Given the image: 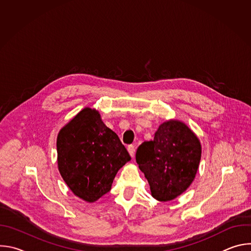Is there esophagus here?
<instances>
[{
    "instance_id": "34e87169",
    "label": "esophagus",
    "mask_w": 251,
    "mask_h": 251,
    "mask_svg": "<svg viewBox=\"0 0 251 251\" xmlns=\"http://www.w3.org/2000/svg\"><path fill=\"white\" fill-rule=\"evenodd\" d=\"M128 152H129L130 156L133 158L134 155H135V147L133 145H129L128 146Z\"/></svg>"
}]
</instances>
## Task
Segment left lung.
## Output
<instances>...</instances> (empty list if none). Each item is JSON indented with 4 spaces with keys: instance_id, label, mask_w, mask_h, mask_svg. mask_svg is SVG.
Segmentation results:
<instances>
[{
    "instance_id": "1",
    "label": "left lung",
    "mask_w": 251,
    "mask_h": 251,
    "mask_svg": "<svg viewBox=\"0 0 251 251\" xmlns=\"http://www.w3.org/2000/svg\"><path fill=\"white\" fill-rule=\"evenodd\" d=\"M201 148L198 137L184 123L171 120L159 126L153 141L142 143L136 162L149 182L152 196L172 201L192 184Z\"/></svg>"
}]
</instances>
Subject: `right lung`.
I'll return each mask as SVG.
<instances>
[{"label":"right lung","mask_w":251,"mask_h":251,"mask_svg":"<svg viewBox=\"0 0 251 251\" xmlns=\"http://www.w3.org/2000/svg\"><path fill=\"white\" fill-rule=\"evenodd\" d=\"M57 164L69 189L93 202L111 190L114 177L131 157L97 111L85 108L59 132Z\"/></svg>","instance_id":"obj_1"}]
</instances>
